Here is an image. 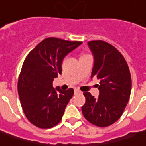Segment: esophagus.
<instances>
[{"mask_svg":"<svg viewBox=\"0 0 146 146\" xmlns=\"http://www.w3.org/2000/svg\"><path fill=\"white\" fill-rule=\"evenodd\" d=\"M74 92H75V94H79V93H81V92L79 90H78V89H75V90H74Z\"/></svg>","mask_w":146,"mask_h":146,"instance_id":"obj_1","label":"esophagus"}]
</instances>
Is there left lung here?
<instances>
[{"mask_svg":"<svg viewBox=\"0 0 146 146\" xmlns=\"http://www.w3.org/2000/svg\"><path fill=\"white\" fill-rule=\"evenodd\" d=\"M88 45L94 58L91 78L100 80L99 96L84 92L82 111L92 124L105 127L115 123L124 111L131 91V73L124 57L110 44L96 40Z\"/></svg>","mask_w":146,"mask_h":146,"instance_id":"8db88e82","label":"left lung"}]
</instances>
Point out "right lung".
<instances>
[{
  "label": "right lung",
  "instance_id": "right-lung-1",
  "mask_svg": "<svg viewBox=\"0 0 146 146\" xmlns=\"http://www.w3.org/2000/svg\"><path fill=\"white\" fill-rule=\"evenodd\" d=\"M82 44L48 38L25 58L18 81V93L25 115L35 126L51 128L62 120L74 91L54 88L53 81L62 73L64 58Z\"/></svg>",
  "mask_w": 146,
  "mask_h": 146
}]
</instances>
